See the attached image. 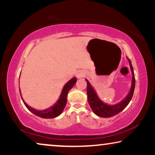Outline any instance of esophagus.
<instances>
[{"label":"esophagus","instance_id":"obj_1","mask_svg":"<svg viewBox=\"0 0 155 155\" xmlns=\"http://www.w3.org/2000/svg\"><path fill=\"white\" fill-rule=\"evenodd\" d=\"M86 73L85 71L83 70H78V71L76 73V77H77V78H81L85 77Z\"/></svg>","mask_w":155,"mask_h":155}]
</instances>
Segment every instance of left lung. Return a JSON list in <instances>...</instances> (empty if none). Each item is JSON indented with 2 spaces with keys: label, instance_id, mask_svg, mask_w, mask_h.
Wrapping results in <instances>:
<instances>
[{
  "label": "left lung",
  "instance_id": "left-lung-1",
  "mask_svg": "<svg viewBox=\"0 0 155 155\" xmlns=\"http://www.w3.org/2000/svg\"><path fill=\"white\" fill-rule=\"evenodd\" d=\"M128 59V61H129L130 70L132 71V84H131L130 92L128 93L127 96L119 103L114 104V105H108V104L104 103L97 96L95 90L91 87L90 82L86 79V81H87V94L89 104H90L91 108L94 114L98 115V116L102 117H110L114 116V115L119 114L120 112H121L122 110H124L127 107L128 103H130V100L133 97V93H134L135 78L131 61L129 59Z\"/></svg>",
  "mask_w": 155,
  "mask_h": 155
}]
</instances>
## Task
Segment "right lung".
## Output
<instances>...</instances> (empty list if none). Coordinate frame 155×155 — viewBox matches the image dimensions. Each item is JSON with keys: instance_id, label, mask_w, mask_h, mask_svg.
<instances>
[{"instance_id": "1", "label": "right lung", "mask_w": 155, "mask_h": 155, "mask_svg": "<svg viewBox=\"0 0 155 155\" xmlns=\"http://www.w3.org/2000/svg\"><path fill=\"white\" fill-rule=\"evenodd\" d=\"M76 82H77V78H76V77L72 78L71 80L68 81L65 85L64 88H63L61 96H60L58 101L57 102L56 104L48 109L43 110V111H38V110L31 108L23 100L22 101L26 107L31 113H33V114L38 115V116L40 117H42V118H54V117L59 116L61 114L62 111H64L67 103V96L68 91L71 90L72 87L74 85Z\"/></svg>"}]
</instances>
